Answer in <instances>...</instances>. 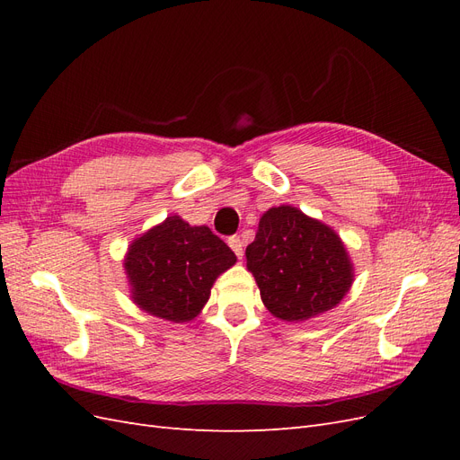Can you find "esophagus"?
I'll return each mask as SVG.
<instances>
[{
    "label": "esophagus",
    "mask_w": 460,
    "mask_h": 460,
    "mask_svg": "<svg viewBox=\"0 0 460 460\" xmlns=\"http://www.w3.org/2000/svg\"><path fill=\"white\" fill-rule=\"evenodd\" d=\"M228 245L232 247V252L238 255V259L243 257V242H242L240 235H232V238L228 240Z\"/></svg>",
    "instance_id": "esophagus-1"
}]
</instances>
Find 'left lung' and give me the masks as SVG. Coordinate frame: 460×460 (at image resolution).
<instances>
[{"mask_svg":"<svg viewBox=\"0 0 460 460\" xmlns=\"http://www.w3.org/2000/svg\"><path fill=\"white\" fill-rule=\"evenodd\" d=\"M245 259L264 307L284 323H307L328 313L355 280L340 234L294 205L262 213Z\"/></svg>","mask_w":460,"mask_h":460,"instance_id":"left-lung-1","label":"left lung"}]
</instances>
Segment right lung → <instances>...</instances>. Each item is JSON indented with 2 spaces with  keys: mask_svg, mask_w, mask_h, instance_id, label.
Instances as JSON below:
<instances>
[{
  "mask_svg": "<svg viewBox=\"0 0 460 460\" xmlns=\"http://www.w3.org/2000/svg\"><path fill=\"white\" fill-rule=\"evenodd\" d=\"M235 261L211 228L171 215L132 240L122 264L137 309L184 324L203 311L217 278Z\"/></svg>",
  "mask_w": 460,
  "mask_h": 460,
  "instance_id": "obj_1",
  "label": "right lung"
}]
</instances>
